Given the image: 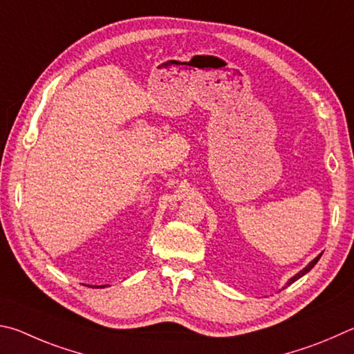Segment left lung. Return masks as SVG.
<instances>
[{
    "label": "left lung",
    "instance_id": "obj_1",
    "mask_svg": "<svg viewBox=\"0 0 354 354\" xmlns=\"http://www.w3.org/2000/svg\"><path fill=\"white\" fill-rule=\"evenodd\" d=\"M320 257H322V255H319L317 258H314V259H313V261H311V263H309V264L306 266V268H305V269H303V270H300V272H299V274H297L295 277H292V278H290V280L288 281V286H289V284H290V283H294V281H297V280H299V278H300V277H303V275H305V274H308V272H309V270H311V269L314 268V266H315V264H317V261H319V259H320Z\"/></svg>",
    "mask_w": 354,
    "mask_h": 354
}]
</instances>
